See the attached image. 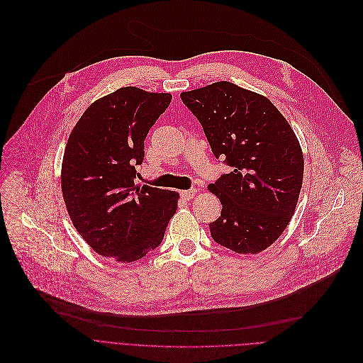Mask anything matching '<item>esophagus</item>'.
Listing matches in <instances>:
<instances>
[{
	"mask_svg": "<svg viewBox=\"0 0 363 363\" xmlns=\"http://www.w3.org/2000/svg\"><path fill=\"white\" fill-rule=\"evenodd\" d=\"M196 194V190H183V191H180V197L182 199H184V200H190V199H193V196Z\"/></svg>",
	"mask_w": 363,
	"mask_h": 363,
	"instance_id": "34e87169",
	"label": "esophagus"
}]
</instances>
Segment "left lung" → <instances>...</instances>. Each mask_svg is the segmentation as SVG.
Returning a JSON list of instances; mask_svg holds the SVG:
<instances>
[{
	"instance_id": "8db88e82",
	"label": "left lung",
	"mask_w": 363,
	"mask_h": 363,
	"mask_svg": "<svg viewBox=\"0 0 363 363\" xmlns=\"http://www.w3.org/2000/svg\"><path fill=\"white\" fill-rule=\"evenodd\" d=\"M183 103L203 125L211 152L233 172L208 184L222 214L208 225L214 242L243 255L272 246L295 213L303 152L272 101L229 82L183 91Z\"/></svg>"
}]
</instances>
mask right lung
<instances>
[{
  "mask_svg": "<svg viewBox=\"0 0 363 363\" xmlns=\"http://www.w3.org/2000/svg\"><path fill=\"white\" fill-rule=\"evenodd\" d=\"M170 93L121 87L96 100L69 133L61 191L69 219L99 255L130 263L156 249L177 210L179 193L134 183L144 138Z\"/></svg>",
  "mask_w": 363,
  "mask_h": 363,
  "instance_id": "obj_1",
  "label": "right lung"
}]
</instances>
